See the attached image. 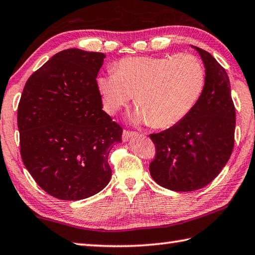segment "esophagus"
I'll return each instance as SVG.
<instances>
[{
    "label": "esophagus",
    "mask_w": 255,
    "mask_h": 255,
    "mask_svg": "<svg viewBox=\"0 0 255 255\" xmlns=\"http://www.w3.org/2000/svg\"><path fill=\"white\" fill-rule=\"evenodd\" d=\"M136 134H137L136 131H130V130H126V129H125V130L123 131V140L127 141L129 138L136 136Z\"/></svg>",
    "instance_id": "34e87169"
}]
</instances>
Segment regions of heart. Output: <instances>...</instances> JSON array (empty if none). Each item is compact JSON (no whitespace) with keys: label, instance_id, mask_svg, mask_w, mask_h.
<instances>
[{"label":"heart","instance_id":"heart-1","mask_svg":"<svg viewBox=\"0 0 255 255\" xmlns=\"http://www.w3.org/2000/svg\"><path fill=\"white\" fill-rule=\"evenodd\" d=\"M206 84L203 64L192 54L162 57H125L113 73L97 78V89L108 114L131 101L137 122L168 129L186 118L200 99Z\"/></svg>","mask_w":255,"mask_h":255}]
</instances>
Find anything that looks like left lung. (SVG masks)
<instances>
[{
  "label": "left lung",
  "instance_id": "1",
  "mask_svg": "<svg viewBox=\"0 0 255 255\" xmlns=\"http://www.w3.org/2000/svg\"><path fill=\"white\" fill-rule=\"evenodd\" d=\"M206 67V84L191 113L176 126L149 137L156 156L149 164L153 180L173 191H194L210 183L234 147L236 107L228 74L210 53L193 46Z\"/></svg>",
  "mask_w": 255,
  "mask_h": 255
}]
</instances>
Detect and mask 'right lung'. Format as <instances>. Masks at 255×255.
Here are the masks:
<instances>
[{"instance_id":"obj_1","label":"right lung","mask_w":255,"mask_h":255,"mask_svg":"<svg viewBox=\"0 0 255 255\" xmlns=\"http://www.w3.org/2000/svg\"><path fill=\"white\" fill-rule=\"evenodd\" d=\"M105 55L69 48L55 54L25 84L17 107L24 166L61 200H82L111 180L108 156L123 128L103 111L97 74Z\"/></svg>"}]
</instances>
